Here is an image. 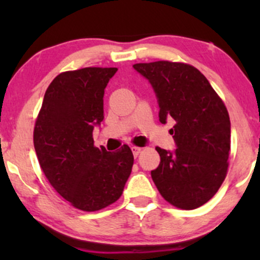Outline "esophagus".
Returning a JSON list of instances; mask_svg holds the SVG:
<instances>
[{"label":"esophagus","instance_id":"34e87169","mask_svg":"<svg viewBox=\"0 0 260 260\" xmlns=\"http://www.w3.org/2000/svg\"><path fill=\"white\" fill-rule=\"evenodd\" d=\"M142 150H143V148H140V147H132V151H133L134 157L138 156V155L142 153Z\"/></svg>","mask_w":260,"mask_h":260}]
</instances>
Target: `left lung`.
<instances>
[{
  "mask_svg": "<svg viewBox=\"0 0 260 260\" xmlns=\"http://www.w3.org/2000/svg\"><path fill=\"white\" fill-rule=\"evenodd\" d=\"M134 70L153 85L161 123L172 118L175 153L156 147L157 169L151 171L162 198L192 210L210 201L228 175L231 124L228 109L213 86L193 66L156 61Z\"/></svg>",
  "mask_w": 260,
  "mask_h": 260,
  "instance_id": "left-lung-1",
  "label": "left lung"
}]
</instances>
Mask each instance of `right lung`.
Masks as SVG:
<instances>
[{"label":"right lung","mask_w":260,"mask_h":260,"mask_svg":"<svg viewBox=\"0 0 260 260\" xmlns=\"http://www.w3.org/2000/svg\"><path fill=\"white\" fill-rule=\"evenodd\" d=\"M117 68L85 67L59 73L45 92L35 121L34 148L45 177L83 211L109 207L122 196L133 166L127 144L96 148L94 126L104 120V90Z\"/></svg>","instance_id":"add662e5"}]
</instances>
